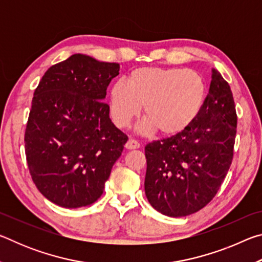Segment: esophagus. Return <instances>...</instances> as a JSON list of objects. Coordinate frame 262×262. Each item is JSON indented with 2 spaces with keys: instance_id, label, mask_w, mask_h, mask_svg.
Here are the masks:
<instances>
[{
  "instance_id": "34e87169",
  "label": "esophagus",
  "mask_w": 262,
  "mask_h": 262,
  "mask_svg": "<svg viewBox=\"0 0 262 262\" xmlns=\"http://www.w3.org/2000/svg\"><path fill=\"white\" fill-rule=\"evenodd\" d=\"M126 148L129 149V150L137 149V148H140V143L136 140H134V139H129V140L127 141V143H126Z\"/></svg>"
}]
</instances>
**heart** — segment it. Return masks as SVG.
I'll return each instance as SVG.
<instances>
[{
	"mask_svg": "<svg viewBox=\"0 0 262 262\" xmlns=\"http://www.w3.org/2000/svg\"><path fill=\"white\" fill-rule=\"evenodd\" d=\"M206 83L189 69L141 67L128 75L126 84L114 83L110 90V112L120 128L130 125L143 106L144 134H180L196 120L205 105Z\"/></svg>",
	"mask_w": 262,
	"mask_h": 262,
	"instance_id": "obj_1",
	"label": "heart"
}]
</instances>
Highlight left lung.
I'll return each mask as SVG.
<instances>
[{
    "label": "left lung",
    "instance_id": "1",
    "mask_svg": "<svg viewBox=\"0 0 262 262\" xmlns=\"http://www.w3.org/2000/svg\"><path fill=\"white\" fill-rule=\"evenodd\" d=\"M236 133L231 89L212 68L209 94L196 120L180 134L145 145L144 189L150 205L170 217L206 207L231 165Z\"/></svg>",
    "mask_w": 262,
    "mask_h": 262
}]
</instances>
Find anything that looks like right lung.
Returning <instances> with one entry per match:
<instances>
[{
	"mask_svg": "<svg viewBox=\"0 0 262 262\" xmlns=\"http://www.w3.org/2000/svg\"><path fill=\"white\" fill-rule=\"evenodd\" d=\"M115 62L74 54L43 75L25 129L30 174L43 196L64 208L98 200L128 140L104 103Z\"/></svg>",
	"mask_w": 262,
	"mask_h": 262,
	"instance_id": "1",
	"label": "right lung"
}]
</instances>
